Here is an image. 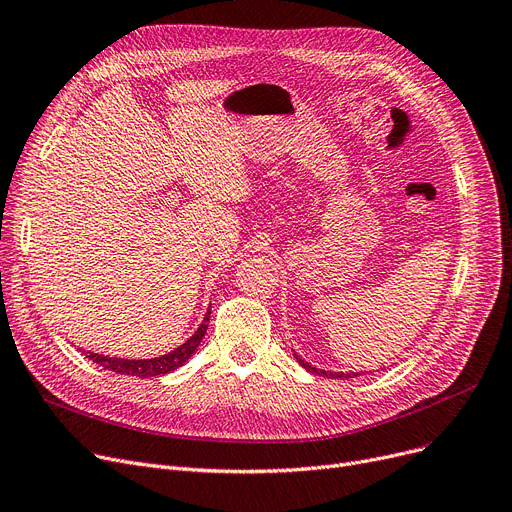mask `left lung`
Listing matches in <instances>:
<instances>
[{
	"label": "left lung",
	"mask_w": 512,
	"mask_h": 512,
	"mask_svg": "<svg viewBox=\"0 0 512 512\" xmlns=\"http://www.w3.org/2000/svg\"><path fill=\"white\" fill-rule=\"evenodd\" d=\"M294 359L299 361V365H301V367H305L307 371H311V373H315V375H321V378H357V375H359V373H351V371L342 373V371H326V369H317V367L309 365L305 359H301L297 353H294Z\"/></svg>",
	"instance_id": "1"
}]
</instances>
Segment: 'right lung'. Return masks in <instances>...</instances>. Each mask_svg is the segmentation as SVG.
<instances>
[{
	"label": "right lung",
	"instance_id": "1",
	"mask_svg": "<svg viewBox=\"0 0 512 512\" xmlns=\"http://www.w3.org/2000/svg\"><path fill=\"white\" fill-rule=\"evenodd\" d=\"M211 315V307L207 309L201 326L195 330V334L188 338L184 344H180L174 351L159 355L153 359H118V357H107V355H99V353H89L83 351L93 363L101 365L103 369H110L114 373H122V375H134V378H153V375H164L170 373L178 367H182L188 359L195 355V351L199 348L205 332H207V321Z\"/></svg>",
	"mask_w": 512,
	"mask_h": 512
}]
</instances>
